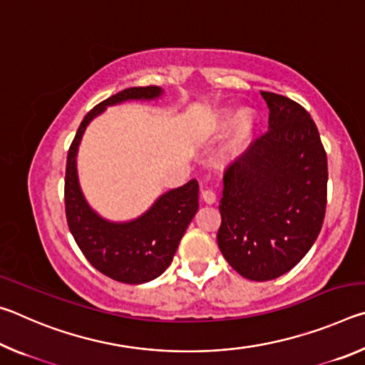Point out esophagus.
Returning a JSON list of instances; mask_svg holds the SVG:
<instances>
[{
    "label": "esophagus",
    "mask_w": 365,
    "mask_h": 365,
    "mask_svg": "<svg viewBox=\"0 0 365 365\" xmlns=\"http://www.w3.org/2000/svg\"><path fill=\"white\" fill-rule=\"evenodd\" d=\"M201 196H202V201H205L206 205H214L215 200H217V196H215V193L211 188H202Z\"/></svg>",
    "instance_id": "34e87169"
}]
</instances>
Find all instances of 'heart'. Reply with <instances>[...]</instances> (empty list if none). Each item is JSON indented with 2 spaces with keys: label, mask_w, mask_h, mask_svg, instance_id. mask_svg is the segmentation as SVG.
I'll return each instance as SVG.
<instances>
[{
  "label": "heart",
  "mask_w": 365,
  "mask_h": 365,
  "mask_svg": "<svg viewBox=\"0 0 365 365\" xmlns=\"http://www.w3.org/2000/svg\"><path fill=\"white\" fill-rule=\"evenodd\" d=\"M259 119L252 108L245 106L238 109V113L235 108H220L215 110L211 123H209V133H220L230 127L227 141V156L237 159L250 146Z\"/></svg>",
  "instance_id": "obj_1"
}]
</instances>
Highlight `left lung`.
Here are the masks:
<instances>
[{"instance_id":"1","label":"left lung","mask_w":365,"mask_h":365,"mask_svg":"<svg viewBox=\"0 0 365 365\" xmlns=\"http://www.w3.org/2000/svg\"><path fill=\"white\" fill-rule=\"evenodd\" d=\"M269 132L224 175L217 243L248 280L287 274L312 248L327 206V154L307 110L261 91Z\"/></svg>"}]
</instances>
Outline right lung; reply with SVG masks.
<instances>
[{"label": "right lung", "mask_w": 365, "mask_h": 365, "mask_svg": "<svg viewBox=\"0 0 365 365\" xmlns=\"http://www.w3.org/2000/svg\"><path fill=\"white\" fill-rule=\"evenodd\" d=\"M163 95L160 86H133L104 100L85 115L67 154L64 197L72 237L96 270L130 285L158 279L169 267L200 206V185L190 180L183 187L165 191L135 219L109 220L86 201L78 182L77 154L86 127L109 106L127 101H156Z\"/></svg>", "instance_id": "add662e5"}]
</instances>
